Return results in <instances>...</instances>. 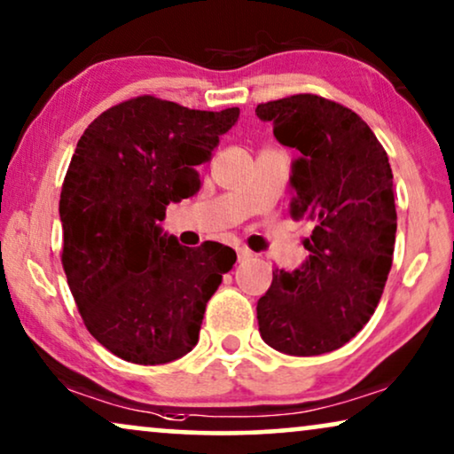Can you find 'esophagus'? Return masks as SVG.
I'll list each match as a JSON object with an SVG mask.
<instances>
[{"label": "esophagus", "mask_w": 454, "mask_h": 454, "mask_svg": "<svg viewBox=\"0 0 454 454\" xmlns=\"http://www.w3.org/2000/svg\"><path fill=\"white\" fill-rule=\"evenodd\" d=\"M237 255H239V262H249V259H253V253L247 249V247H239Z\"/></svg>", "instance_id": "1"}]
</instances>
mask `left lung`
<instances>
[{
	"instance_id": "left-lung-1",
	"label": "left lung",
	"mask_w": 454,
	"mask_h": 454,
	"mask_svg": "<svg viewBox=\"0 0 454 454\" xmlns=\"http://www.w3.org/2000/svg\"><path fill=\"white\" fill-rule=\"evenodd\" d=\"M293 161L290 215L313 223L307 262L276 270L257 301L262 338L294 357L330 353L376 311L392 268L396 207L388 155L357 114L301 93L257 106Z\"/></svg>"
}]
</instances>
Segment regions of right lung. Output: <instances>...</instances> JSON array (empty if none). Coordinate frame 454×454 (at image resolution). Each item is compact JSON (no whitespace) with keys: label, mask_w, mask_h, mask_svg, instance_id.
<instances>
[{"label":"right lung","mask_w":454,"mask_h":454,"mask_svg":"<svg viewBox=\"0 0 454 454\" xmlns=\"http://www.w3.org/2000/svg\"><path fill=\"white\" fill-rule=\"evenodd\" d=\"M239 107L189 110L141 95L89 124L59 195L62 265L87 330L116 357L170 364L199 340L205 305L237 253L161 232L166 205L195 195L197 166Z\"/></svg>","instance_id":"1"}]
</instances>
